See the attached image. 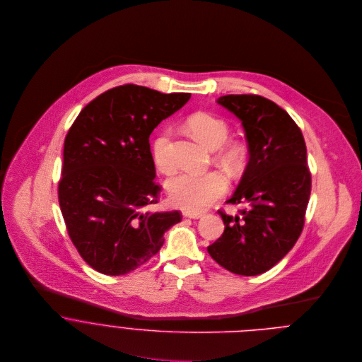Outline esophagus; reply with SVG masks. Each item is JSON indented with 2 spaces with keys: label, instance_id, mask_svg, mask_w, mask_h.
Segmentation results:
<instances>
[{
  "label": "esophagus",
  "instance_id": "obj_1",
  "mask_svg": "<svg viewBox=\"0 0 362 362\" xmlns=\"http://www.w3.org/2000/svg\"><path fill=\"white\" fill-rule=\"evenodd\" d=\"M182 216H184V217H188V218H201V217L204 216V213L192 211V210H184V211H182Z\"/></svg>",
  "mask_w": 362,
  "mask_h": 362
}]
</instances>
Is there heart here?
Segmentation results:
<instances>
[{
    "label": "heart",
    "instance_id": "1",
    "mask_svg": "<svg viewBox=\"0 0 362 362\" xmlns=\"http://www.w3.org/2000/svg\"><path fill=\"white\" fill-rule=\"evenodd\" d=\"M189 131L202 141L207 148L217 149L218 158L230 165L237 167L245 157V149L240 144L227 142L230 138L228 125L206 112L194 114L188 119ZM152 155L156 167L161 171H170L174 165L171 153V131H163L153 142ZM165 189L170 201L177 206L198 211L209 206L213 201L220 198L227 189L226 178L217 171L191 173L181 171L170 177L165 182Z\"/></svg>",
    "mask_w": 362,
    "mask_h": 362
}]
</instances>
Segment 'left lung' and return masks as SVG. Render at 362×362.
<instances>
[{
  "mask_svg": "<svg viewBox=\"0 0 362 362\" xmlns=\"http://www.w3.org/2000/svg\"><path fill=\"white\" fill-rule=\"evenodd\" d=\"M217 103L241 121L250 161L227 201L245 207L237 216L218 210L224 233L207 252L231 273L257 276L284 258L304 228L310 195L307 146L288 112L269 99L227 95Z\"/></svg>",
  "mask_w": 362,
  "mask_h": 362,
  "instance_id": "left-lung-1",
  "label": "left lung"
}]
</instances>
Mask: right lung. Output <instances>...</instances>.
<instances>
[{
    "mask_svg": "<svg viewBox=\"0 0 362 362\" xmlns=\"http://www.w3.org/2000/svg\"><path fill=\"white\" fill-rule=\"evenodd\" d=\"M191 93L164 95L138 85L112 88L88 104L64 142L58 201L71 241L107 276L146 263L180 223L178 210L149 211L161 188L149 136Z\"/></svg>",
    "mask_w": 362,
    "mask_h": 362,
    "instance_id": "right-lung-1",
    "label": "right lung"
}]
</instances>
